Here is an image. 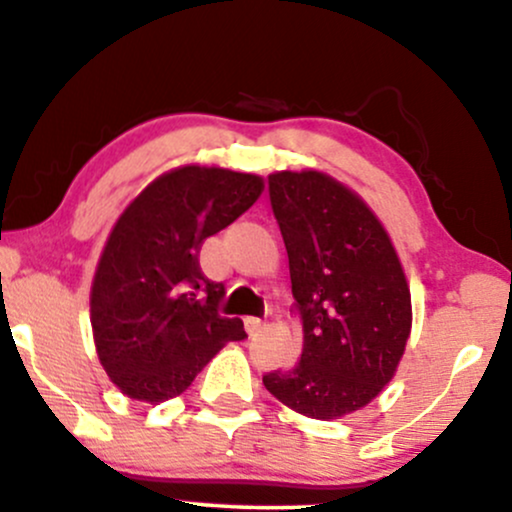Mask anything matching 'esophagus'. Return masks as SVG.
Instances as JSON below:
<instances>
[{"instance_id":"esophagus-1","label":"esophagus","mask_w":512,"mask_h":512,"mask_svg":"<svg viewBox=\"0 0 512 512\" xmlns=\"http://www.w3.org/2000/svg\"><path fill=\"white\" fill-rule=\"evenodd\" d=\"M243 323H245V331H248L250 335L262 331V326H264V321L257 319V316H245Z\"/></svg>"}]
</instances>
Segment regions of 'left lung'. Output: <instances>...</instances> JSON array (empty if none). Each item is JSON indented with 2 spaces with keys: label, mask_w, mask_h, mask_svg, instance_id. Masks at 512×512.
<instances>
[{
  "label": "left lung",
  "mask_w": 512,
  "mask_h": 512,
  "mask_svg": "<svg viewBox=\"0 0 512 512\" xmlns=\"http://www.w3.org/2000/svg\"><path fill=\"white\" fill-rule=\"evenodd\" d=\"M269 200L288 252L302 352L262 383L302 416H347L383 392L406 349L404 269L380 219L328 174H269Z\"/></svg>",
  "instance_id": "obj_1"
}]
</instances>
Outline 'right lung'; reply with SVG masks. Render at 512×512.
Returning <instances> with one entry per match:
<instances>
[{"label":"right lung","mask_w":512,"mask_h":512,"mask_svg":"<svg viewBox=\"0 0 512 512\" xmlns=\"http://www.w3.org/2000/svg\"><path fill=\"white\" fill-rule=\"evenodd\" d=\"M264 189L257 174L184 165L139 193L115 222L96 267L92 331L101 366L127 397L158 404L193 383L243 321L219 312L224 283L198 252Z\"/></svg>","instance_id":"1"}]
</instances>
